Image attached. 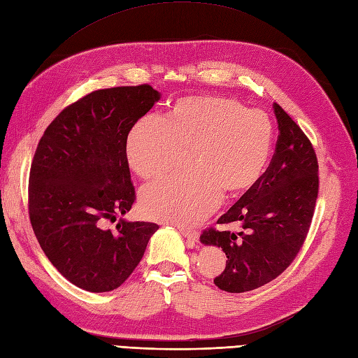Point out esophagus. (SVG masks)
<instances>
[{"instance_id": "obj_1", "label": "esophagus", "mask_w": 358, "mask_h": 358, "mask_svg": "<svg viewBox=\"0 0 358 358\" xmlns=\"http://www.w3.org/2000/svg\"><path fill=\"white\" fill-rule=\"evenodd\" d=\"M177 227H178V230H180V234L184 236V239H186L187 247H192V248H193L196 244H198V241H199L198 234L192 232V230H186V229L180 227V226H177Z\"/></svg>"}]
</instances>
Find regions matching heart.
Wrapping results in <instances>:
<instances>
[{
    "mask_svg": "<svg viewBox=\"0 0 358 358\" xmlns=\"http://www.w3.org/2000/svg\"><path fill=\"white\" fill-rule=\"evenodd\" d=\"M272 148V123L260 110L234 99L187 96L162 120L138 122L126 138L129 168L143 180L165 176L189 150V171L159 180L140 194L143 213L155 220L193 226L226 196L260 180Z\"/></svg>",
    "mask_w": 358,
    "mask_h": 358,
    "instance_id": "1",
    "label": "heart"
}]
</instances>
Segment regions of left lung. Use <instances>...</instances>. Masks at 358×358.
I'll return each instance as SVG.
<instances>
[{
    "label": "left lung",
    "instance_id": "left-lung-1",
    "mask_svg": "<svg viewBox=\"0 0 358 358\" xmlns=\"http://www.w3.org/2000/svg\"><path fill=\"white\" fill-rule=\"evenodd\" d=\"M278 140L268 169L239 201L217 220L238 223L241 232L203 230L201 242L226 252V268L214 284L244 293L271 282L290 266L313 222L318 196V160L309 138L273 103Z\"/></svg>",
    "mask_w": 358,
    "mask_h": 358
}]
</instances>
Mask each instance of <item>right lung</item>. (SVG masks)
<instances>
[{
  "instance_id": "add662e5",
  "label": "right lung",
  "mask_w": 358,
  "mask_h": 358,
  "mask_svg": "<svg viewBox=\"0 0 358 358\" xmlns=\"http://www.w3.org/2000/svg\"><path fill=\"white\" fill-rule=\"evenodd\" d=\"M159 98L150 85L90 92L57 114L34 155L32 230L53 266L86 292L120 287L159 229L123 218L107 227L135 202L126 138Z\"/></svg>"
}]
</instances>
